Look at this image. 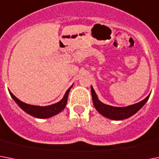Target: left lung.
Listing matches in <instances>:
<instances>
[{
	"mask_svg": "<svg viewBox=\"0 0 159 159\" xmlns=\"http://www.w3.org/2000/svg\"><path fill=\"white\" fill-rule=\"evenodd\" d=\"M91 93H92L93 102V105H94L96 110L102 116L114 120H121L130 117L131 116L136 113L137 111L144 106V104L146 103V102L148 101L149 96H150V94L148 95L141 102L133 104V105H130V106L113 107L110 106V105H107V104L102 102L98 99V98L93 86H91Z\"/></svg>",
	"mask_w": 159,
	"mask_h": 159,
	"instance_id": "8db88e82",
	"label": "left lung"
}]
</instances>
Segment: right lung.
Instances as JSON below:
<instances>
[{
    "instance_id": "1",
    "label": "right lung",
    "mask_w": 159,
    "mask_h": 159,
    "mask_svg": "<svg viewBox=\"0 0 159 159\" xmlns=\"http://www.w3.org/2000/svg\"><path fill=\"white\" fill-rule=\"evenodd\" d=\"M71 85L70 87L67 89V91L65 93L64 97L61 101H59L57 103L52 104L49 106L41 107V106H35V105H30V104H27L25 102H23L22 101H20V99H18L17 98L15 97V95L11 92H10L11 98L15 100V102L19 105L20 108L24 110L26 113L29 114V115L33 116L36 118H41V119H44V118H49L52 117L53 116L57 115V114L60 113L63 109L66 107V105L67 99H68V95H69V92L70 89L72 88Z\"/></svg>"
}]
</instances>
